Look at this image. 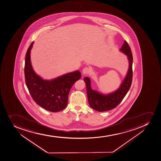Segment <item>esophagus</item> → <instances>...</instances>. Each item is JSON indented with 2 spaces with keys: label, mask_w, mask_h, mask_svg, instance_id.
Here are the masks:
<instances>
[{
  "label": "esophagus",
  "mask_w": 161,
  "mask_h": 161,
  "mask_svg": "<svg viewBox=\"0 0 161 161\" xmlns=\"http://www.w3.org/2000/svg\"><path fill=\"white\" fill-rule=\"evenodd\" d=\"M90 72V69L88 67H85L82 70V74L84 75H86V74H89Z\"/></svg>",
  "instance_id": "1"
}]
</instances>
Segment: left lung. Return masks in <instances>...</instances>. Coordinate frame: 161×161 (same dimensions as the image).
I'll use <instances>...</instances> for the list:
<instances>
[{
    "label": "left lung",
    "mask_w": 161,
    "mask_h": 161,
    "mask_svg": "<svg viewBox=\"0 0 161 161\" xmlns=\"http://www.w3.org/2000/svg\"><path fill=\"white\" fill-rule=\"evenodd\" d=\"M119 51L127 56L129 64L125 77L118 89L111 93L103 94L92 89L91 82L89 77L84 78L89 105L92 109L99 112L110 110L115 108L122 102L131 86L133 77V56L130 46L126 41L119 49Z\"/></svg>",
    "instance_id": "8db88e82"
}]
</instances>
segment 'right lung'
Wrapping results in <instances>:
<instances>
[{"instance_id":"add662e5","label":"right lung","mask_w":161,"mask_h":161,"mask_svg":"<svg viewBox=\"0 0 161 161\" xmlns=\"http://www.w3.org/2000/svg\"><path fill=\"white\" fill-rule=\"evenodd\" d=\"M31 43L25 56L24 74L27 87L34 101L51 112H58L66 107L68 94L73 84L81 78L79 70L69 72L51 80H44L33 69L31 61Z\"/></svg>"}]
</instances>
